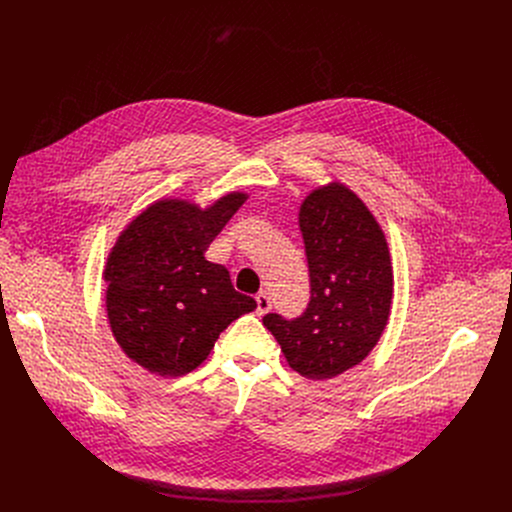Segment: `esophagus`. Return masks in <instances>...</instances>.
Masks as SVG:
<instances>
[{
    "instance_id": "1",
    "label": "esophagus",
    "mask_w": 512,
    "mask_h": 512,
    "mask_svg": "<svg viewBox=\"0 0 512 512\" xmlns=\"http://www.w3.org/2000/svg\"><path fill=\"white\" fill-rule=\"evenodd\" d=\"M255 302H257V314H259V316H263L265 312H269V308H271V300H269V296H267V294H259V296L255 298Z\"/></svg>"
}]
</instances>
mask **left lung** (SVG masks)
<instances>
[{"label":"left lung","instance_id":"obj_1","mask_svg":"<svg viewBox=\"0 0 512 512\" xmlns=\"http://www.w3.org/2000/svg\"><path fill=\"white\" fill-rule=\"evenodd\" d=\"M310 304L300 318L267 314L287 364L312 381L356 367L377 346L391 314L393 265L385 233L350 188L330 182L300 206Z\"/></svg>","mask_w":512,"mask_h":512}]
</instances>
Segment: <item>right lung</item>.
<instances>
[{"instance_id":"1","label":"right lung","mask_w":512,"mask_h":512,"mask_svg":"<svg viewBox=\"0 0 512 512\" xmlns=\"http://www.w3.org/2000/svg\"><path fill=\"white\" fill-rule=\"evenodd\" d=\"M249 196L231 192L200 208L180 198L150 204L121 231L103 277L107 318L121 350L160 377L206 360L221 332L257 302L204 253Z\"/></svg>"}]
</instances>
